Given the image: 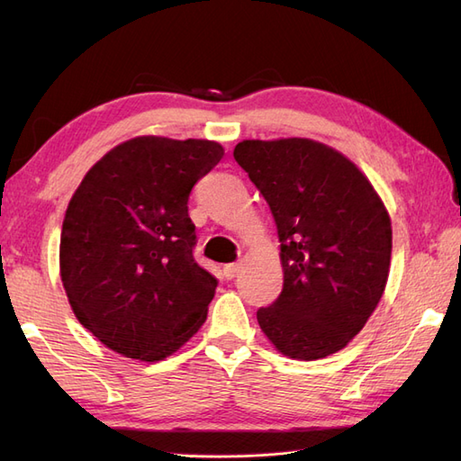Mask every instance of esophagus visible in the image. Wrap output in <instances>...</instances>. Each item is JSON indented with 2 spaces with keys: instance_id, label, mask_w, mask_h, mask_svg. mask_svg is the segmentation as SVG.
<instances>
[{
  "instance_id": "esophagus-1",
  "label": "esophagus",
  "mask_w": 461,
  "mask_h": 461,
  "mask_svg": "<svg viewBox=\"0 0 461 461\" xmlns=\"http://www.w3.org/2000/svg\"><path fill=\"white\" fill-rule=\"evenodd\" d=\"M240 267H241V263H228V266L223 267V276L228 279H233L240 273Z\"/></svg>"
}]
</instances>
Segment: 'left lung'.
I'll return each instance as SVG.
<instances>
[{"label": "left lung", "instance_id": "8db88e82", "mask_svg": "<svg viewBox=\"0 0 461 461\" xmlns=\"http://www.w3.org/2000/svg\"><path fill=\"white\" fill-rule=\"evenodd\" d=\"M269 203L281 241L283 291L258 311L281 355L317 360L345 348L384 293L393 223L345 154L311 139L243 140L233 149Z\"/></svg>", "mask_w": 461, "mask_h": 461}]
</instances>
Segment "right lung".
<instances>
[{"instance_id": "right-lung-1", "label": "right lung", "mask_w": 461, "mask_h": 461, "mask_svg": "<svg viewBox=\"0 0 461 461\" xmlns=\"http://www.w3.org/2000/svg\"><path fill=\"white\" fill-rule=\"evenodd\" d=\"M221 156L213 140L136 136L75 190L59 271L75 317L106 348L164 360L203 325L218 281L194 261L188 198Z\"/></svg>"}]
</instances>
